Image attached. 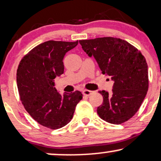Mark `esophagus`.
<instances>
[{
  "label": "esophagus",
  "mask_w": 161,
  "mask_h": 161,
  "mask_svg": "<svg viewBox=\"0 0 161 161\" xmlns=\"http://www.w3.org/2000/svg\"><path fill=\"white\" fill-rule=\"evenodd\" d=\"M92 91H90V90H85L83 91V95L84 96H90L91 94H92Z\"/></svg>",
  "instance_id": "obj_1"
}]
</instances>
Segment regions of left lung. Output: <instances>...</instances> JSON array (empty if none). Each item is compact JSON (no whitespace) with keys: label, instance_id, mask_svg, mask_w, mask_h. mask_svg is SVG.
I'll list each match as a JSON object with an SVG mask.
<instances>
[{"label":"left lung","instance_id":"8db88e82","mask_svg":"<svg viewBox=\"0 0 161 161\" xmlns=\"http://www.w3.org/2000/svg\"><path fill=\"white\" fill-rule=\"evenodd\" d=\"M83 50L93 56L103 75L114 81L111 93L102 90L103 104L97 114L103 120L122 124L137 112L148 89V65L142 53L125 40L102 37L79 41Z\"/></svg>","mask_w":161,"mask_h":161}]
</instances>
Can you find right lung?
I'll return each instance as SVG.
<instances>
[{"mask_svg": "<svg viewBox=\"0 0 161 161\" xmlns=\"http://www.w3.org/2000/svg\"><path fill=\"white\" fill-rule=\"evenodd\" d=\"M77 44L78 41L45 42L24 56L18 67V90L24 108L36 122L51 130L70 122L83 98L80 91L61 96L53 83L63 74L65 53Z\"/></svg>", "mask_w": 161, "mask_h": 161, "instance_id": "obj_1", "label": "right lung"}]
</instances>
